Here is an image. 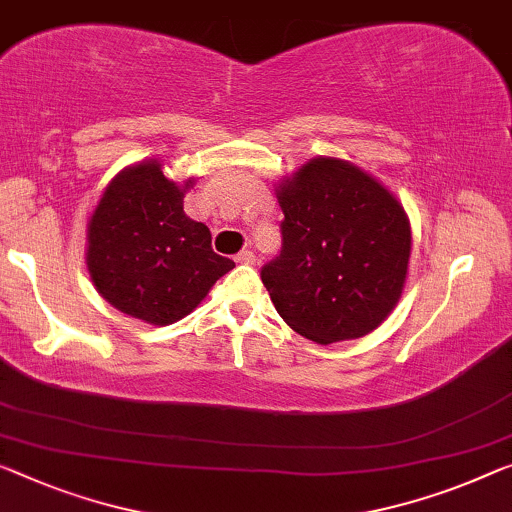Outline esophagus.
Segmentation results:
<instances>
[{
	"label": "esophagus",
	"instance_id": "esophagus-1",
	"mask_svg": "<svg viewBox=\"0 0 512 512\" xmlns=\"http://www.w3.org/2000/svg\"><path fill=\"white\" fill-rule=\"evenodd\" d=\"M235 263H240V265H254V263H256V256H254V251H249V249L240 251V254L235 256Z\"/></svg>",
	"mask_w": 512,
	"mask_h": 512
}]
</instances>
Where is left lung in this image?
I'll use <instances>...</instances> for the list:
<instances>
[{"label":"left lung","instance_id":"8db88e82","mask_svg":"<svg viewBox=\"0 0 512 512\" xmlns=\"http://www.w3.org/2000/svg\"><path fill=\"white\" fill-rule=\"evenodd\" d=\"M281 254L261 279L290 329L320 345L371 334L403 293L412 231L387 187L316 157L277 190Z\"/></svg>","mask_w":512,"mask_h":512}]
</instances>
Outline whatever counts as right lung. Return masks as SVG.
<instances>
[{"mask_svg": "<svg viewBox=\"0 0 512 512\" xmlns=\"http://www.w3.org/2000/svg\"><path fill=\"white\" fill-rule=\"evenodd\" d=\"M192 183L178 185L160 162L146 160L102 192L86 231V267L98 293L125 316L171 325L235 267L212 251L208 226L185 215Z\"/></svg>", "mask_w": 512, "mask_h": 512, "instance_id": "1", "label": "right lung"}]
</instances>
